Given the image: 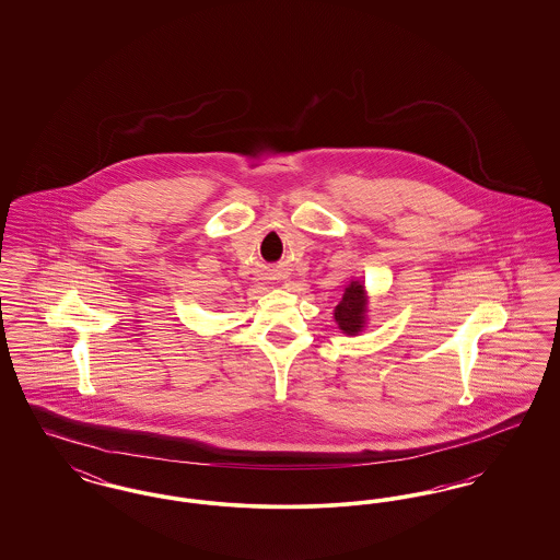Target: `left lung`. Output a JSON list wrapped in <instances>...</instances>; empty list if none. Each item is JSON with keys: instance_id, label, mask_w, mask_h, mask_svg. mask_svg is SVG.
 Masks as SVG:
<instances>
[{"instance_id": "left-lung-1", "label": "left lung", "mask_w": 560, "mask_h": 560, "mask_svg": "<svg viewBox=\"0 0 560 560\" xmlns=\"http://www.w3.org/2000/svg\"><path fill=\"white\" fill-rule=\"evenodd\" d=\"M365 292H363V283L359 281H352L345 290V295L340 300V304L336 306V313L334 317L338 320L340 329L345 334H359L363 329V323H365Z\"/></svg>"}]
</instances>
